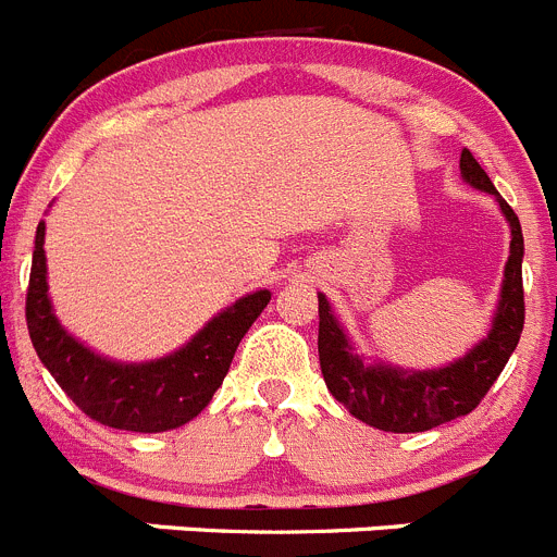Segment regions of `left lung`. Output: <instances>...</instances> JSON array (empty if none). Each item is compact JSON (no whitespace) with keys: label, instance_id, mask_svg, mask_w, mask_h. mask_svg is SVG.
I'll return each mask as SVG.
<instances>
[{"label":"left lung","instance_id":"obj_1","mask_svg":"<svg viewBox=\"0 0 557 557\" xmlns=\"http://www.w3.org/2000/svg\"><path fill=\"white\" fill-rule=\"evenodd\" d=\"M460 177L497 199L510 227V255L499 285L497 310L491 315L488 333L469 352L435 369H405L388 360L363 358L347 330L341 327L333 305L319 294V363L327 391L355 419L385 433H424L472 413L499 377L522 335V224L469 149L460 152Z\"/></svg>","mask_w":557,"mask_h":557}]
</instances>
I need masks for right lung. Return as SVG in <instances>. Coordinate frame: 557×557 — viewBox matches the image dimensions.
I'll use <instances>...</instances> for the list:
<instances>
[{
	"label": "right lung",
	"instance_id": "right-lung-1",
	"mask_svg": "<svg viewBox=\"0 0 557 557\" xmlns=\"http://www.w3.org/2000/svg\"><path fill=\"white\" fill-rule=\"evenodd\" d=\"M44 235L47 222L35 230L27 330L35 352L69 399L94 422L129 433H166L202 413L222 385L242 338L272 299V290H252L235 299L163 358L141 363L113 360L74 338L54 315Z\"/></svg>",
	"mask_w": 557,
	"mask_h": 557
}]
</instances>
